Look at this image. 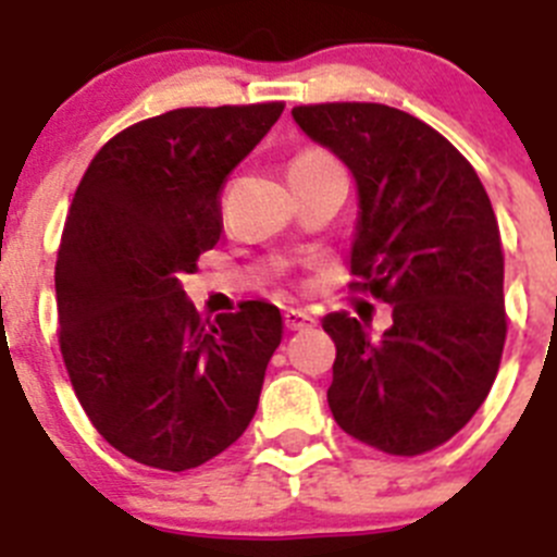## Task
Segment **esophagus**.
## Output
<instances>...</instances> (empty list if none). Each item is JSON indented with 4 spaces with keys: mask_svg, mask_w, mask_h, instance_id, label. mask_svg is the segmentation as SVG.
<instances>
[{
    "mask_svg": "<svg viewBox=\"0 0 557 557\" xmlns=\"http://www.w3.org/2000/svg\"><path fill=\"white\" fill-rule=\"evenodd\" d=\"M284 326H287L289 332H304V329L314 326V318L307 309H287V312H284Z\"/></svg>",
    "mask_w": 557,
    "mask_h": 557,
    "instance_id": "34e87169",
    "label": "esophagus"
}]
</instances>
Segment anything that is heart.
I'll use <instances>...</instances> for the list:
<instances>
[{"instance_id": "obj_1", "label": "heart", "mask_w": 557, "mask_h": 557, "mask_svg": "<svg viewBox=\"0 0 557 557\" xmlns=\"http://www.w3.org/2000/svg\"><path fill=\"white\" fill-rule=\"evenodd\" d=\"M326 164H334V159L326 150L307 147V150H301L293 161H289V170H307V166H326Z\"/></svg>"}]
</instances>
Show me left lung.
Listing matches in <instances>:
<instances>
[{
    "mask_svg": "<svg viewBox=\"0 0 557 557\" xmlns=\"http://www.w3.org/2000/svg\"><path fill=\"white\" fill-rule=\"evenodd\" d=\"M309 139L357 181L351 273L393 307L382 337L332 312L329 407L387 455H424L469 424L505 348V256L488 191L435 127L379 102L293 108Z\"/></svg>",
    "mask_w": 557,
    "mask_h": 557,
    "instance_id": "left-lung-1",
    "label": "left lung"
}]
</instances>
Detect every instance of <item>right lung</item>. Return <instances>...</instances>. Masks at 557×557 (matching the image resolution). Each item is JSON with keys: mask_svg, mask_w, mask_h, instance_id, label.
Segmentation results:
<instances>
[{"mask_svg": "<svg viewBox=\"0 0 557 557\" xmlns=\"http://www.w3.org/2000/svg\"><path fill=\"white\" fill-rule=\"evenodd\" d=\"M284 102L178 108L116 133L69 206L55 262L58 337L95 430L150 469L186 471L248 430L282 312L200 318L181 287L223 231L228 172Z\"/></svg>", "mask_w": 557, "mask_h": 557, "instance_id": "obj_1", "label": "right lung"}]
</instances>
